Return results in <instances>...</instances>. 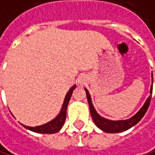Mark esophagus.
I'll return each mask as SVG.
<instances>
[{
    "instance_id": "34e87169",
    "label": "esophagus",
    "mask_w": 155,
    "mask_h": 155,
    "mask_svg": "<svg viewBox=\"0 0 155 155\" xmlns=\"http://www.w3.org/2000/svg\"><path fill=\"white\" fill-rule=\"evenodd\" d=\"M86 81H87V77H86V76H84V75L81 76V77L79 78V80H78V81H79V83H80L81 85L84 84V83L86 82Z\"/></svg>"
}]
</instances>
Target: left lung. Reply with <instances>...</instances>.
Segmentation results:
<instances>
[{"mask_svg": "<svg viewBox=\"0 0 155 155\" xmlns=\"http://www.w3.org/2000/svg\"><path fill=\"white\" fill-rule=\"evenodd\" d=\"M152 78H153V74H152ZM84 90H85L86 95H87V99H88V103H89V106H90V111H91L92 120L95 122V124L97 125V127H98L101 130L105 131L106 133H118V132L125 131V130L130 129L131 127H133L134 125H136L140 120L143 118V116L147 113L149 105H150L152 93H153V80H152V87L150 89V94L151 95L148 97V98L146 100L144 106L141 107V109L134 116L128 120H112L106 119V118L100 116L97 113L94 106L92 105L91 97V95L88 91V90L87 89H84Z\"/></svg>", "mask_w": 155, "mask_h": 155, "instance_id": "obj_1", "label": "left lung"}]
</instances>
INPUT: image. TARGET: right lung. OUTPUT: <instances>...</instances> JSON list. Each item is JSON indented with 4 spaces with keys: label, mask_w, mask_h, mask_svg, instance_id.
<instances>
[{
    "label": "right lung",
    "mask_w": 155,
    "mask_h": 155,
    "mask_svg": "<svg viewBox=\"0 0 155 155\" xmlns=\"http://www.w3.org/2000/svg\"><path fill=\"white\" fill-rule=\"evenodd\" d=\"M76 85H74L70 90L69 91L67 92V94L65 95V97H64V100L63 106L62 108L59 112V114H58V116L56 118L50 120L49 122L43 124V125H40V126H36V127H29V126H25V125H23L25 129L31 130V131H34L36 133H42V134H53L58 132L62 127H63L64 123V120H65V117H66V109H67V106H68V103L70 101V98H71V96L73 94L74 90L75 89Z\"/></svg>",
    "instance_id": "1"
}]
</instances>
